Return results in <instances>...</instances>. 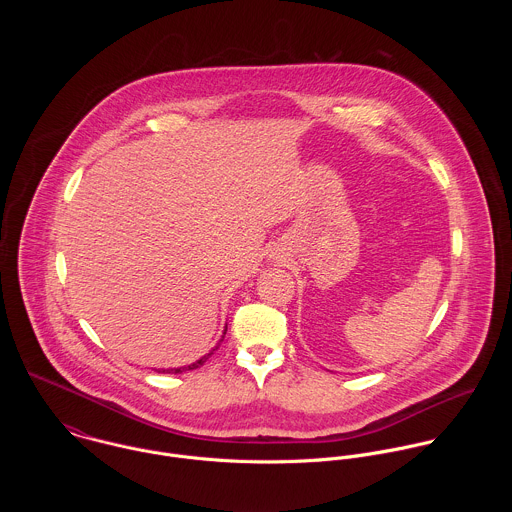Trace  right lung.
<instances>
[{
    "instance_id": "1",
    "label": "right lung",
    "mask_w": 512,
    "mask_h": 512,
    "mask_svg": "<svg viewBox=\"0 0 512 512\" xmlns=\"http://www.w3.org/2000/svg\"><path fill=\"white\" fill-rule=\"evenodd\" d=\"M224 335H226V329H224ZM222 339H224V337H222ZM222 339H220V341H222ZM219 345H217V347H215L211 353H207L205 357H201L197 363H193V365L181 366V368H173V370H163V368H161V370H157V372H173V374H179V372H185V370H195V368H199V366H203L205 363H207V359H209V357H211V355H213V353L219 349Z\"/></svg>"
}]
</instances>
